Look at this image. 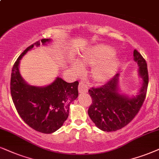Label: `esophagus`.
<instances>
[{"label":"esophagus","mask_w":159,"mask_h":159,"mask_svg":"<svg viewBox=\"0 0 159 159\" xmlns=\"http://www.w3.org/2000/svg\"><path fill=\"white\" fill-rule=\"evenodd\" d=\"M78 91L80 93H85L88 92V86L84 82H80L79 83V87H78Z\"/></svg>","instance_id":"1"}]
</instances>
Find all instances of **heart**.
<instances>
[{
  "label": "heart",
  "mask_w": 159,
  "mask_h": 159,
  "mask_svg": "<svg viewBox=\"0 0 159 159\" xmlns=\"http://www.w3.org/2000/svg\"><path fill=\"white\" fill-rule=\"evenodd\" d=\"M115 54L116 51L113 47L99 44L85 51L80 56V60L84 63L95 65L93 69V77L98 82H104L112 76L113 68L118 64V59L111 58ZM70 66L76 71H81L83 69V65L76 59L70 61Z\"/></svg>",
  "instance_id": "heart-1"
}]
</instances>
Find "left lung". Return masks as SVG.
I'll list each match as a JSON object with an SVG mask.
<instances>
[{"instance_id": "left-lung-1", "label": "left lung", "mask_w": 159, "mask_h": 159, "mask_svg": "<svg viewBox=\"0 0 159 159\" xmlns=\"http://www.w3.org/2000/svg\"><path fill=\"white\" fill-rule=\"evenodd\" d=\"M134 60L138 65V75L142 80L136 96L121 92L119 87L120 74H116L102 87L93 88L89 91L92 104L88 113L101 130L111 132L126 126L138 113L144 102L148 86L147 62L136 50L134 52Z\"/></svg>"}]
</instances>
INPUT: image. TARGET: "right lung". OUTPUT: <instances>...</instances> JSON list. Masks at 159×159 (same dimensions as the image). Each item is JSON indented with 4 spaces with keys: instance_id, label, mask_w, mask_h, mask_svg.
Instances as JSON below:
<instances>
[{
    "instance_id": "add662e5",
    "label": "right lung",
    "mask_w": 159,
    "mask_h": 159,
    "mask_svg": "<svg viewBox=\"0 0 159 159\" xmlns=\"http://www.w3.org/2000/svg\"><path fill=\"white\" fill-rule=\"evenodd\" d=\"M52 39H42L25 48L14 64L10 89L12 101L21 119L32 128L43 134H52L60 128L69 113L70 104L78 97V81L68 83L56 77L45 86L31 85L20 73V62L27 52L47 46Z\"/></svg>"
}]
</instances>
